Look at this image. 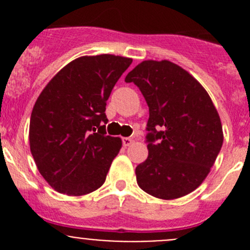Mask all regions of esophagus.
I'll list each match as a JSON object with an SVG mask.
<instances>
[{
  "mask_svg": "<svg viewBox=\"0 0 250 250\" xmlns=\"http://www.w3.org/2000/svg\"><path fill=\"white\" fill-rule=\"evenodd\" d=\"M133 139H130V138H122V144L123 146H129L130 144H132Z\"/></svg>",
  "mask_w": 250,
  "mask_h": 250,
  "instance_id": "esophagus-1",
  "label": "esophagus"
}]
</instances>
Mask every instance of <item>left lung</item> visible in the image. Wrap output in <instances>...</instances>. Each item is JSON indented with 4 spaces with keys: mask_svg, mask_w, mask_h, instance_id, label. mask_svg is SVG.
I'll return each instance as SVG.
<instances>
[{
    "mask_svg": "<svg viewBox=\"0 0 250 250\" xmlns=\"http://www.w3.org/2000/svg\"><path fill=\"white\" fill-rule=\"evenodd\" d=\"M125 81L139 88L148 106V156L135 168L139 188L162 200L192 192L210 172L224 141L210 97L168 60H145Z\"/></svg>",
    "mask_w": 250,
    "mask_h": 250,
    "instance_id": "8db88e82",
    "label": "left lung"
}]
</instances>
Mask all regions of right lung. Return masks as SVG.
Returning <instances> with one entry per match:
<instances>
[{
  "mask_svg": "<svg viewBox=\"0 0 250 250\" xmlns=\"http://www.w3.org/2000/svg\"><path fill=\"white\" fill-rule=\"evenodd\" d=\"M132 59L81 57L50 80L30 118V148L41 175L58 192L82 196L105 183L122 146L106 135V102Z\"/></svg>",
  "mask_w": 250,
  "mask_h": 250,
  "instance_id": "obj_1",
  "label": "right lung"
}]
</instances>
